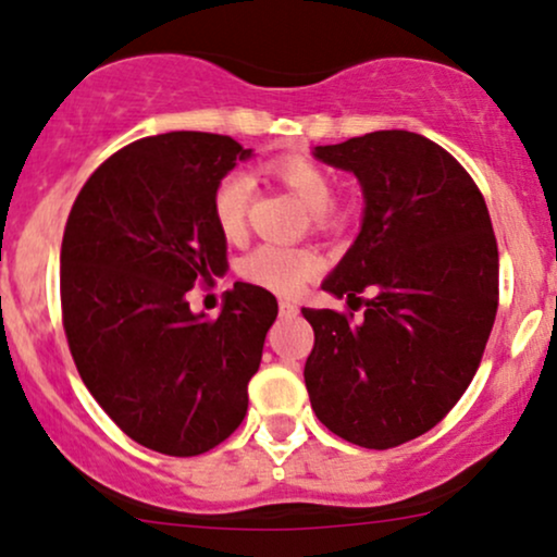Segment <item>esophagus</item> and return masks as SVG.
<instances>
[{
	"instance_id": "1",
	"label": "esophagus",
	"mask_w": 557,
	"mask_h": 557,
	"mask_svg": "<svg viewBox=\"0 0 557 557\" xmlns=\"http://www.w3.org/2000/svg\"><path fill=\"white\" fill-rule=\"evenodd\" d=\"M298 314V306L293 304V300L283 298L280 300V317H296Z\"/></svg>"
}]
</instances>
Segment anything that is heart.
Listing matches in <instances>:
<instances>
[{
	"instance_id": "b5f03b06",
	"label": "heart",
	"mask_w": 557,
	"mask_h": 557,
	"mask_svg": "<svg viewBox=\"0 0 557 557\" xmlns=\"http://www.w3.org/2000/svg\"><path fill=\"white\" fill-rule=\"evenodd\" d=\"M270 172L285 188H290L306 207L311 209V220L319 230L341 227L343 212L332 201V177L322 164L306 157L274 159ZM253 181L248 172L233 170L214 185L212 214L220 233L227 240H238L246 233L248 203H251ZM322 270V259L309 246H257L240 261V274L248 283L267 287L272 293L290 296L309 283Z\"/></svg>"
}]
</instances>
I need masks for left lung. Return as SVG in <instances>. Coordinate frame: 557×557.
Instances as JSON below:
<instances>
[{
  "instance_id": "left-lung-1",
  "label": "left lung",
  "mask_w": 557,
  "mask_h": 557,
  "mask_svg": "<svg viewBox=\"0 0 557 557\" xmlns=\"http://www.w3.org/2000/svg\"><path fill=\"white\" fill-rule=\"evenodd\" d=\"M314 157L354 172L367 201L322 287L350 306L363 289L375 296L359 322L304 309L314 327L306 389L330 432L387 450L440 424L474 380L497 314V240L469 172L419 133H367Z\"/></svg>"
}]
</instances>
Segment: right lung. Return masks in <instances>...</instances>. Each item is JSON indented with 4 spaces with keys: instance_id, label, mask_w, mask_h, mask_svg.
<instances>
[{
    "instance_id": "obj_1",
    "label": "right lung",
    "mask_w": 557,
    "mask_h": 557,
    "mask_svg": "<svg viewBox=\"0 0 557 557\" xmlns=\"http://www.w3.org/2000/svg\"><path fill=\"white\" fill-rule=\"evenodd\" d=\"M251 157L216 133L175 131L99 164L70 209L62 324L83 385L127 437L201 456L240 426L277 298L235 283L216 319L185 293L227 270L212 214L220 177Z\"/></svg>"
}]
</instances>
